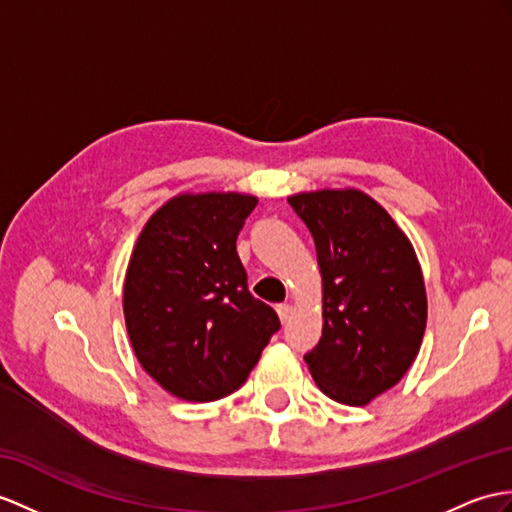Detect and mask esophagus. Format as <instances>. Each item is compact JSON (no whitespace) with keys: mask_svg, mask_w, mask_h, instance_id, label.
<instances>
[{"mask_svg":"<svg viewBox=\"0 0 512 512\" xmlns=\"http://www.w3.org/2000/svg\"><path fill=\"white\" fill-rule=\"evenodd\" d=\"M276 310H278V317H280V321L282 323H286L291 319V315H293V304L291 302H282V304H278L276 306Z\"/></svg>","mask_w":512,"mask_h":512,"instance_id":"esophagus-1","label":"esophagus"}]
</instances>
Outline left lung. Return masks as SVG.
I'll use <instances>...</instances> for the list:
<instances>
[{"instance_id":"1","label":"left lung","mask_w":512,"mask_h":512,"mask_svg":"<svg viewBox=\"0 0 512 512\" xmlns=\"http://www.w3.org/2000/svg\"><path fill=\"white\" fill-rule=\"evenodd\" d=\"M289 204L315 239L323 330L304 360L330 400L365 406L415 363L428 297L404 230L358 189L295 193Z\"/></svg>"}]
</instances>
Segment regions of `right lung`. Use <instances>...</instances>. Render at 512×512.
Masks as SVG:
<instances>
[{"label":"right lung","mask_w":512,"mask_h":512,"mask_svg":"<svg viewBox=\"0 0 512 512\" xmlns=\"http://www.w3.org/2000/svg\"><path fill=\"white\" fill-rule=\"evenodd\" d=\"M249 193H178L134 243L123 317L141 367L186 402L234 393L280 328L247 291L236 236L256 208Z\"/></svg>","instance_id":"obj_1"}]
</instances>
